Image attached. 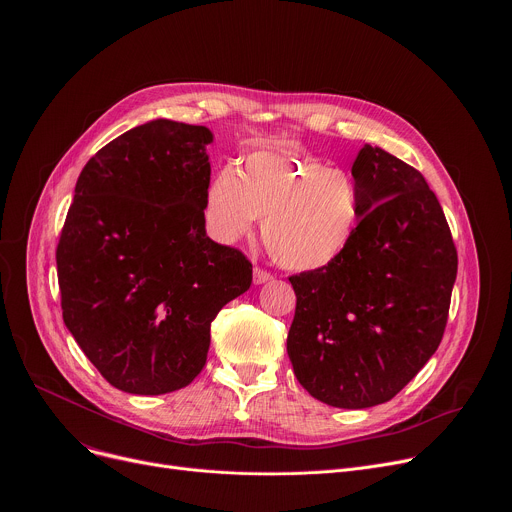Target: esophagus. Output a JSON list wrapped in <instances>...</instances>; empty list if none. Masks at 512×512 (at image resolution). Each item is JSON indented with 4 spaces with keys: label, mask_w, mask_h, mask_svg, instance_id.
<instances>
[{
    "label": "esophagus",
    "mask_w": 512,
    "mask_h": 512,
    "mask_svg": "<svg viewBox=\"0 0 512 512\" xmlns=\"http://www.w3.org/2000/svg\"><path fill=\"white\" fill-rule=\"evenodd\" d=\"M269 279H273V275H271L269 271H265V269H261V267H255V271H253V281H255L257 285H261V283H265V281H269Z\"/></svg>",
    "instance_id": "obj_1"
}]
</instances>
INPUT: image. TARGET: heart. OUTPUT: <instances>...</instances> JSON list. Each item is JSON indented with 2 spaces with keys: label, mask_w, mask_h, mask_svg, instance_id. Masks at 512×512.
Returning a JSON list of instances; mask_svg holds the SVG:
<instances>
[{
  "label": "heart",
  "mask_w": 512,
  "mask_h": 512,
  "mask_svg": "<svg viewBox=\"0 0 512 512\" xmlns=\"http://www.w3.org/2000/svg\"><path fill=\"white\" fill-rule=\"evenodd\" d=\"M206 210L227 241L251 235L259 218L271 257L291 271H320L336 263L352 245L362 216L348 172L281 148L257 150L239 170L218 172Z\"/></svg>",
  "instance_id": "obj_1"
}]
</instances>
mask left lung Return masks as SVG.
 I'll list each match as a JSON object with an SVG mask.
<instances>
[{
  "mask_svg": "<svg viewBox=\"0 0 512 512\" xmlns=\"http://www.w3.org/2000/svg\"><path fill=\"white\" fill-rule=\"evenodd\" d=\"M362 216L326 269L291 275L287 354L318 401L364 409L393 399L442 342L458 253L421 172L364 145L352 164Z\"/></svg>",
  "mask_w": 512,
  "mask_h": 512,
  "instance_id": "1",
  "label": "left lung"
}]
</instances>
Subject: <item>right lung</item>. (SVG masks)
I'll return each instance as SVG.
<instances>
[{"instance_id": "right-lung-1", "label": "right lung", "mask_w": 512, "mask_h": 512, "mask_svg": "<svg viewBox=\"0 0 512 512\" xmlns=\"http://www.w3.org/2000/svg\"><path fill=\"white\" fill-rule=\"evenodd\" d=\"M202 125L156 119L83 168L56 247L62 318L115 389L164 395L206 364L210 324L253 281L251 261L206 237Z\"/></svg>"}]
</instances>
